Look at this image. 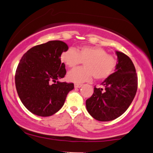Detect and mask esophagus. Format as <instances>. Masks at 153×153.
Here are the masks:
<instances>
[{"instance_id": "1", "label": "esophagus", "mask_w": 153, "mask_h": 153, "mask_svg": "<svg viewBox=\"0 0 153 153\" xmlns=\"http://www.w3.org/2000/svg\"><path fill=\"white\" fill-rule=\"evenodd\" d=\"M83 86L82 84H78V83H75V88H81Z\"/></svg>"}]
</instances>
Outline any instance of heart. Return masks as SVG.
Segmentation results:
<instances>
[{
    "label": "heart",
    "instance_id": "b5f03b06",
    "mask_svg": "<svg viewBox=\"0 0 153 153\" xmlns=\"http://www.w3.org/2000/svg\"><path fill=\"white\" fill-rule=\"evenodd\" d=\"M61 60L70 68L84 62V67L74 69L67 73V81L75 83L90 81L93 76L97 80L105 79L117 67L115 58L97 46H83L77 51L70 48L61 54Z\"/></svg>",
    "mask_w": 153,
    "mask_h": 153
}]
</instances>
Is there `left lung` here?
Instances as JSON below:
<instances>
[{"label":"left lung","mask_w":153,"mask_h":153,"mask_svg":"<svg viewBox=\"0 0 153 153\" xmlns=\"http://www.w3.org/2000/svg\"><path fill=\"white\" fill-rule=\"evenodd\" d=\"M116 54L115 72L101 83L104 89L94 87L91 97L86 101L89 114L98 121H111L120 117L131 104L137 91L134 64L123 53L116 51Z\"/></svg>","instance_id":"8db88e82"}]
</instances>
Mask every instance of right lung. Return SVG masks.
<instances>
[{"instance_id":"right-lung-1","label":"right lung","mask_w":153,"mask_h":153,"mask_svg":"<svg viewBox=\"0 0 153 153\" xmlns=\"http://www.w3.org/2000/svg\"><path fill=\"white\" fill-rule=\"evenodd\" d=\"M67 49L64 42L49 41L31 48L20 59L15 73L16 89L22 104L33 114H54L74 89L72 83L58 81L66 75L61 54Z\"/></svg>"}]
</instances>
